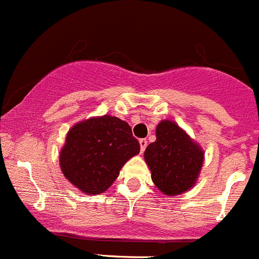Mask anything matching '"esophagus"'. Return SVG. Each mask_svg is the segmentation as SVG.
<instances>
[{
    "instance_id": "1",
    "label": "esophagus",
    "mask_w": 259,
    "mask_h": 259,
    "mask_svg": "<svg viewBox=\"0 0 259 259\" xmlns=\"http://www.w3.org/2000/svg\"><path fill=\"white\" fill-rule=\"evenodd\" d=\"M139 142H140V149H141V153H144L146 149V146H148V141H146V139H141Z\"/></svg>"
}]
</instances>
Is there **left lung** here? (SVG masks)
Wrapping results in <instances>:
<instances>
[{
  "mask_svg": "<svg viewBox=\"0 0 259 259\" xmlns=\"http://www.w3.org/2000/svg\"><path fill=\"white\" fill-rule=\"evenodd\" d=\"M144 156L153 182L168 196L189 191L204 162L200 146L172 120H162L156 125V140L149 144Z\"/></svg>",
  "mask_w": 259,
  "mask_h": 259,
  "instance_id": "1",
  "label": "left lung"
}]
</instances>
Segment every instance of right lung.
I'll return each mask as SVG.
<instances>
[{"label":"right lung","instance_id":"1","mask_svg":"<svg viewBox=\"0 0 259 259\" xmlns=\"http://www.w3.org/2000/svg\"><path fill=\"white\" fill-rule=\"evenodd\" d=\"M140 153V144L127 122L111 115L77 123L66 134L60 151L65 179L89 195L111 186L127 160Z\"/></svg>","mask_w":259,"mask_h":259}]
</instances>
